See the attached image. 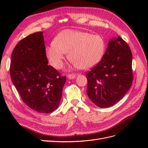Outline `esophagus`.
<instances>
[{
	"label": "esophagus",
	"instance_id": "obj_1",
	"mask_svg": "<svg viewBox=\"0 0 148 148\" xmlns=\"http://www.w3.org/2000/svg\"><path fill=\"white\" fill-rule=\"evenodd\" d=\"M76 77H77V75H76V74H69V75H67V78H68L70 79H73Z\"/></svg>",
	"mask_w": 148,
	"mask_h": 148
}]
</instances>
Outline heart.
<instances>
[{
	"label": "heart",
	"instance_id": "obj_1",
	"mask_svg": "<svg viewBox=\"0 0 148 148\" xmlns=\"http://www.w3.org/2000/svg\"><path fill=\"white\" fill-rule=\"evenodd\" d=\"M105 48L101 36L68 29L56 36L54 42L46 47V54L49 63L56 69L63 67L66 53L75 66L88 69L101 61Z\"/></svg>",
	"mask_w": 148,
	"mask_h": 148
}]
</instances>
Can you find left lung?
Instances as JSON below:
<instances>
[{
	"mask_svg": "<svg viewBox=\"0 0 148 148\" xmlns=\"http://www.w3.org/2000/svg\"><path fill=\"white\" fill-rule=\"evenodd\" d=\"M132 54L128 44L119 36L109 40L101 60L86 75L87 95L101 108L119 101L133 82Z\"/></svg>",
	"mask_w": 148,
	"mask_h": 148,
	"instance_id": "left-lung-1",
	"label": "left lung"
}]
</instances>
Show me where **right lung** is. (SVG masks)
Segmentation results:
<instances>
[{
    "label": "right lung",
    "mask_w": 148,
    "mask_h": 148,
    "mask_svg": "<svg viewBox=\"0 0 148 148\" xmlns=\"http://www.w3.org/2000/svg\"><path fill=\"white\" fill-rule=\"evenodd\" d=\"M42 32L21 39L12 54L10 73L21 99L40 113L52 112L59 107L66 77L49 65Z\"/></svg>",
    "instance_id": "1"
}]
</instances>
